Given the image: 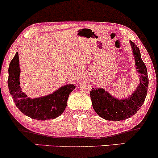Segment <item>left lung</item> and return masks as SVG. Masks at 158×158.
Segmentation results:
<instances>
[{"label":"left lung","instance_id":"1","mask_svg":"<svg viewBox=\"0 0 158 158\" xmlns=\"http://www.w3.org/2000/svg\"><path fill=\"white\" fill-rule=\"evenodd\" d=\"M134 57L135 65L140 76V82L131 95L126 98H117L102 87H93L90 98L96 113L109 121H121L130 118L141 108L147 96L148 87V70L141 59L137 45L129 42Z\"/></svg>","mask_w":158,"mask_h":158}]
</instances>
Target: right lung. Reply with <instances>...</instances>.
<instances>
[{
	"instance_id": "add662e5",
	"label": "right lung",
	"mask_w": 158,
	"mask_h": 158,
	"mask_svg": "<svg viewBox=\"0 0 158 158\" xmlns=\"http://www.w3.org/2000/svg\"><path fill=\"white\" fill-rule=\"evenodd\" d=\"M8 72V88L14 103L21 113L33 119H53L62 114L67 106L69 94L76 87L73 84H68L48 95L36 98L28 97L19 86L20 68L18 52L11 60Z\"/></svg>"
}]
</instances>
